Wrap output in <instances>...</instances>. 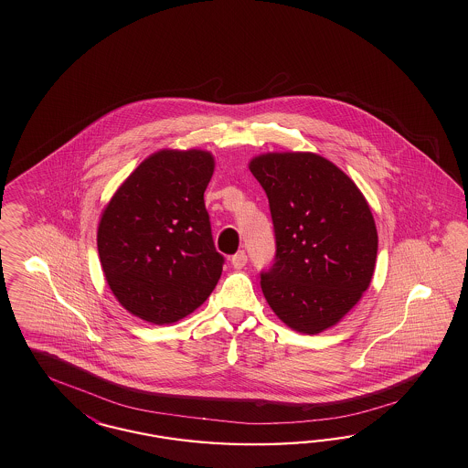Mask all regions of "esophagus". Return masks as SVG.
Returning a JSON list of instances; mask_svg holds the SVG:
<instances>
[{"instance_id":"esophagus-1","label":"esophagus","mask_w":468,"mask_h":468,"mask_svg":"<svg viewBox=\"0 0 468 468\" xmlns=\"http://www.w3.org/2000/svg\"><path fill=\"white\" fill-rule=\"evenodd\" d=\"M245 264H247V256H245L243 250L237 252V254L231 258V266H233L235 270H242Z\"/></svg>"}]
</instances>
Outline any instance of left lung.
Returning a JSON list of instances; mask_svg holds the SVG:
<instances>
[{"instance_id": "8db88e82", "label": "left lung", "mask_w": 468, "mask_h": 468, "mask_svg": "<svg viewBox=\"0 0 468 468\" xmlns=\"http://www.w3.org/2000/svg\"><path fill=\"white\" fill-rule=\"evenodd\" d=\"M249 168L266 191L277 240L262 294L287 327L318 335L336 325L371 283L373 212L356 183L317 153H264Z\"/></svg>"}]
</instances>
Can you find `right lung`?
Here are the masks:
<instances>
[{
  "label": "right lung",
  "instance_id": "right-lung-1",
  "mask_svg": "<svg viewBox=\"0 0 468 468\" xmlns=\"http://www.w3.org/2000/svg\"><path fill=\"white\" fill-rule=\"evenodd\" d=\"M206 150H160L114 191L97 228L106 282L133 317L156 325L193 314L223 271L204 193L214 174Z\"/></svg>",
  "mask_w": 468,
  "mask_h": 468
}]
</instances>
